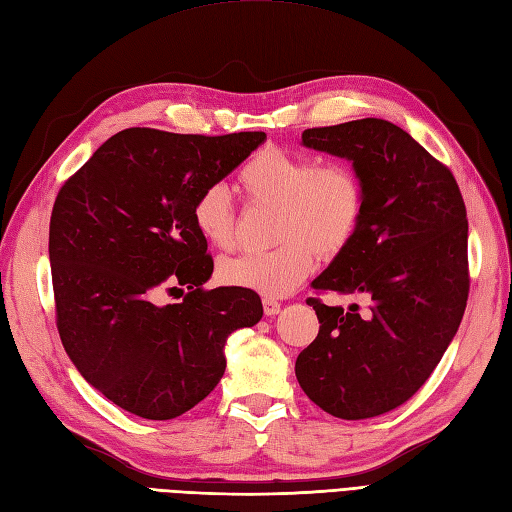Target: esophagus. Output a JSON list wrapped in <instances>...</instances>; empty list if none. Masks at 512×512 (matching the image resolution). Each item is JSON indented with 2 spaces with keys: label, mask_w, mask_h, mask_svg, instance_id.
<instances>
[{
  "label": "esophagus",
  "mask_w": 512,
  "mask_h": 512,
  "mask_svg": "<svg viewBox=\"0 0 512 512\" xmlns=\"http://www.w3.org/2000/svg\"><path fill=\"white\" fill-rule=\"evenodd\" d=\"M280 308H282V304L278 302V299H273V297H263V310H265V315H267V317L278 315V313H280Z\"/></svg>",
  "instance_id": "1"
}]
</instances>
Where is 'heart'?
<instances>
[{"label": "heart", "mask_w": 512, "mask_h": 512, "mask_svg": "<svg viewBox=\"0 0 512 512\" xmlns=\"http://www.w3.org/2000/svg\"><path fill=\"white\" fill-rule=\"evenodd\" d=\"M239 186L252 204L278 208L267 252L221 260L219 278L230 286L282 297L315 269L319 254L332 258L350 247L363 226L367 189L347 162H328L282 147H265L239 171ZM191 217L199 236L219 252L236 243V217L223 184L197 193Z\"/></svg>", "instance_id": "1"}]
</instances>
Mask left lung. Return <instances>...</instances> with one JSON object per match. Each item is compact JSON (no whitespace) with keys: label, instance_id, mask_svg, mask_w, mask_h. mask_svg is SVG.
<instances>
[{"label":"left lung","instance_id":"8db88e82","mask_svg":"<svg viewBox=\"0 0 512 512\" xmlns=\"http://www.w3.org/2000/svg\"><path fill=\"white\" fill-rule=\"evenodd\" d=\"M302 143L352 160L367 189L356 239L310 286L363 295L369 308L308 297L321 326L297 356L295 376L334 417H378L421 389L465 315L467 208L452 171L395 123L310 128Z\"/></svg>","mask_w":512,"mask_h":512}]
</instances>
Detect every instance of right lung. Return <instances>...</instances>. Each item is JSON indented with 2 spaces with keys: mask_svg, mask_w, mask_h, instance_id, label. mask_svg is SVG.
I'll return each instance as SVG.
<instances>
[{
  "mask_svg": "<svg viewBox=\"0 0 512 512\" xmlns=\"http://www.w3.org/2000/svg\"><path fill=\"white\" fill-rule=\"evenodd\" d=\"M265 139L128 128L58 191L49 263L60 341L82 378L132 415L165 421L202 402L226 371L228 336L263 317L254 291L204 289L215 265L191 208ZM182 288V303L157 304Z\"/></svg>",
  "mask_w": 512,
  "mask_h": 512,
  "instance_id": "obj_1",
  "label": "right lung"
}]
</instances>
